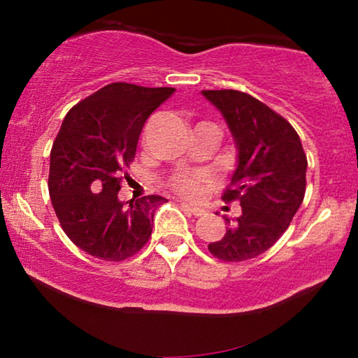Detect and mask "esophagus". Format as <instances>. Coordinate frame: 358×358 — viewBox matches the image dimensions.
Listing matches in <instances>:
<instances>
[{
    "label": "esophagus",
    "instance_id": "obj_1",
    "mask_svg": "<svg viewBox=\"0 0 358 358\" xmlns=\"http://www.w3.org/2000/svg\"><path fill=\"white\" fill-rule=\"evenodd\" d=\"M180 207L185 208V210H187V212H190L192 215H195V217H203V215L207 213L203 208L197 207V205H192V203L185 202V200H180Z\"/></svg>",
    "mask_w": 358,
    "mask_h": 358
}]
</instances>
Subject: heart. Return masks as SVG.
Wrapping results in <instances>:
<instances>
[{
	"label": "heart",
	"mask_w": 358,
	"mask_h": 358,
	"mask_svg": "<svg viewBox=\"0 0 358 358\" xmlns=\"http://www.w3.org/2000/svg\"><path fill=\"white\" fill-rule=\"evenodd\" d=\"M205 176L200 173H179L169 179V189L185 199L199 197L205 185Z\"/></svg>",
	"instance_id": "obj_1"
}]
</instances>
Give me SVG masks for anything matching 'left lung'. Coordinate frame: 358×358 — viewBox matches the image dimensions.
<instances>
[{
    "mask_svg": "<svg viewBox=\"0 0 358 358\" xmlns=\"http://www.w3.org/2000/svg\"><path fill=\"white\" fill-rule=\"evenodd\" d=\"M222 112L238 150L224 202L241 215L224 218L227 233L208 251L224 262L257 257L277 243L305 199L308 161L295 129L256 97L234 90L202 91Z\"/></svg>",
    "mask_w": 358,
    "mask_h": 358,
    "instance_id": "8db88e82",
    "label": "left lung"
}]
</instances>
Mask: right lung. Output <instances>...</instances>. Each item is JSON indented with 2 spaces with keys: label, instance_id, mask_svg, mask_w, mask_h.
I'll use <instances>...</instances> for the list:
<instances>
[{
  "label": "right lung",
  "instance_id": "1",
  "mask_svg": "<svg viewBox=\"0 0 358 358\" xmlns=\"http://www.w3.org/2000/svg\"><path fill=\"white\" fill-rule=\"evenodd\" d=\"M174 91L112 83L63 120L50 151L48 192L63 231L91 256L119 262L150 239L166 199L146 195L124 203L119 190L146 119Z\"/></svg>",
  "mask_w": 358,
  "mask_h": 358
}]
</instances>
